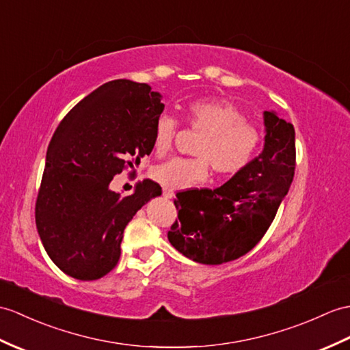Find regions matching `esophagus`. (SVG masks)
I'll list each match as a JSON object with an SVG mask.
<instances>
[{"mask_svg": "<svg viewBox=\"0 0 350 350\" xmlns=\"http://www.w3.org/2000/svg\"><path fill=\"white\" fill-rule=\"evenodd\" d=\"M162 195H164L165 198H174V191L170 189L168 186H162Z\"/></svg>", "mask_w": 350, "mask_h": 350, "instance_id": "34e87169", "label": "esophagus"}]
</instances>
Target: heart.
Returning a JSON list of instances; mask_svg holds the SVG:
<instances>
[{
	"mask_svg": "<svg viewBox=\"0 0 350 350\" xmlns=\"http://www.w3.org/2000/svg\"><path fill=\"white\" fill-rule=\"evenodd\" d=\"M182 122L202 133L195 146V158H172L153 168L152 176L170 188H188L204 182L208 164L219 176H234L255 161L262 146V133L239 107L224 100H192L183 105ZM178 124L172 116H159L153 126V150L164 157L172 150Z\"/></svg>",
	"mask_w": 350,
	"mask_h": 350,
	"instance_id": "obj_1",
	"label": "heart"
}]
</instances>
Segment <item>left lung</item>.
Instances as JSON below:
<instances>
[{"mask_svg": "<svg viewBox=\"0 0 350 350\" xmlns=\"http://www.w3.org/2000/svg\"><path fill=\"white\" fill-rule=\"evenodd\" d=\"M264 150L221 188L183 195L168 240L186 258L217 265L254 249L278 213L295 173L294 125L264 111Z\"/></svg>", "mask_w": 350, "mask_h": 350, "instance_id": "obj_1", "label": "left lung"}]
</instances>
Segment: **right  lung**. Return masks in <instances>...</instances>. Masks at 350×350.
<instances>
[{"instance_id":"1","label":"right lung","mask_w":350,"mask_h":350,"mask_svg":"<svg viewBox=\"0 0 350 350\" xmlns=\"http://www.w3.org/2000/svg\"><path fill=\"white\" fill-rule=\"evenodd\" d=\"M164 110L146 83L118 79L77 103L56 128L36 202V224L49 258L65 274L96 280L120 258L124 230L161 186L146 178L133 195L110 189L113 177L153 149Z\"/></svg>"}]
</instances>
